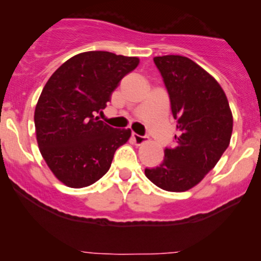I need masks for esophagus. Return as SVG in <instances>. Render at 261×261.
Here are the masks:
<instances>
[{
  "mask_svg": "<svg viewBox=\"0 0 261 261\" xmlns=\"http://www.w3.org/2000/svg\"><path fill=\"white\" fill-rule=\"evenodd\" d=\"M131 138H133V140L135 141L136 145H141V144H144L146 141L145 136H140L135 133H133V136H131Z\"/></svg>",
  "mask_w": 261,
  "mask_h": 261,
  "instance_id": "obj_1",
  "label": "esophagus"
}]
</instances>
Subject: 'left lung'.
<instances>
[{"label": "left lung", "instance_id": "left-lung-1", "mask_svg": "<svg viewBox=\"0 0 261 261\" xmlns=\"http://www.w3.org/2000/svg\"><path fill=\"white\" fill-rule=\"evenodd\" d=\"M177 120V146L145 175L168 192H186L215 168L230 145L233 118L222 87L197 63L181 55L155 57Z\"/></svg>", "mask_w": 261, "mask_h": 261}]
</instances>
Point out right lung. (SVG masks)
<instances>
[{"label":"right lung","mask_w":261,"mask_h":261,"mask_svg":"<svg viewBox=\"0 0 261 261\" xmlns=\"http://www.w3.org/2000/svg\"><path fill=\"white\" fill-rule=\"evenodd\" d=\"M140 63L136 57L86 51L63 63L44 86L34 121L39 150L58 180L83 188L101 179L131 130L114 128L96 114Z\"/></svg>","instance_id":"add662e5"}]
</instances>
